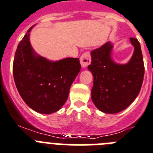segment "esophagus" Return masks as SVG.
Listing matches in <instances>:
<instances>
[{
  "instance_id": "obj_1",
  "label": "esophagus",
  "mask_w": 153,
  "mask_h": 153,
  "mask_svg": "<svg viewBox=\"0 0 153 153\" xmlns=\"http://www.w3.org/2000/svg\"><path fill=\"white\" fill-rule=\"evenodd\" d=\"M80 63L83 68H87L91 63V56L89 53H85L82 55L80 58Z\"/></svg>"
}]
</instances>
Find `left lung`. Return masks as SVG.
<instances>
[{"mask_svg": "<svg viewBox=\"0 0 153 153\" xmlns=\"http://www.w3.org/2000/svg\"><path fill=\"white\" fill-rule=\"evenodd\" d=\"M133 56L125 64L112 57L114 44L108 42L91 52L88 67L94 76L91 100L97 109L106 114H117L126 109L138 96L144 77L143 58L139 41L130 38Z\"/></svg>", "mask_w": 153, "mask_h": 153, "instance_id": "8db88e82", "label": "left lung"}]
</instances>
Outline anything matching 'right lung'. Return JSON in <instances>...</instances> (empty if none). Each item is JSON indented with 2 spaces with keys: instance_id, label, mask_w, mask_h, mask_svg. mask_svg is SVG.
Wrapping results in <instances>:
<instances>
[{
  "instance_id": "obj_1",
  "label": "right lung",
  "mask_w": 153,
  "mask_h": 153,
  "mask_svg": "<svg viewBox=\"0 0 153 153\" xmlns=\"http://www.w3.org/2000/svg\"><path fill=\"white\" fill-rule=\"evenodd\" d=\"M33 27L18 44L13 60V78L20 95L31 109L39 114H53L66 102L81 65L78 58L51 61L37 54L30 39Z\"/></svg>"
}]
</instances>
